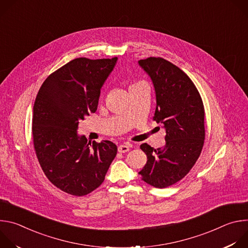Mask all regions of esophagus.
Here are the masks:
<instances>
[{
    "label": "esophagus",
    "mask_w": 248,
    "mask_h": 248,
    "mask_svg": "<svg viewBox=\"0 0 248 248\" xmlns=\"http://www.w3.org/2000/svg\"><path fill=\"white\" fill-rule=\"evenodd\" d=\"M129 148H130V145L129 144H122L118 147V151L120 153H125L127 151H129Z\"/></svg>",
    "instance_id": "obj_1"
}]
</instances>
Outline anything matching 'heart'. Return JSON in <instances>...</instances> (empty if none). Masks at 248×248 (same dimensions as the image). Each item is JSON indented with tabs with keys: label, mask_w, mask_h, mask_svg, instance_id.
Instances as JSON below:
<instances>
[{
	"label": "heart",
	"mask_w": 248,
	"mask_h": 248,
	"mask_svg": "<svg viewBox=\"0 0 248 248\" xmlns=\"http://www.w3.org/2000/svg\"><path fill=\"white\" fill-rule=\"evenodd\" d=\"M137 83H139V82H137ZM137 83H134V84H132V85H130V86H133V85H135V84H137Z\"/></svg>",
	"instance_id": "obj_1"
}]
</instances>
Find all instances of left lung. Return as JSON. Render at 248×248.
<instances>
[{
  "label": "left lung",
  "instance_id": "left-lung-1",
  "mask_svg": "<svg viewBox=\"0 0 248 248\" xmlns=\"http://www.w3.org/2000/svg\"><path fill=\"white\" fill-rule=\"evenodd\" d=\"M138 62L154 84L153 121L166 129L163 148L140 145L147 162L138 173L148 185L165 188L184 179L200 156L205 139L204 105L196 86L180 67L160 57Z\"/></svg>",
  "mask_w": 248,
  "mask_h": 248
}]
</instances>
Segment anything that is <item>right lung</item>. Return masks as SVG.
<instances>
[{
	"label": "right lung",
	"mask_w": 248,
	"mask_h": 248,
	"mask_svg": "<svg viewBox=\"0 0 248 248\" xmlns=\"http://www.w3.org/2000/svg\"><path fill=\"white\" fill-rule=\"evenodd\" d=\"M118 58H78L51 74L33 106L34 150L47 179L59 189L83 196L99 187L118 148L109 140L92 144L78 135L79 123L95 113L101 87Z\"/></svg>",
	"instance_id": "add662e5"
}]
</instances>
